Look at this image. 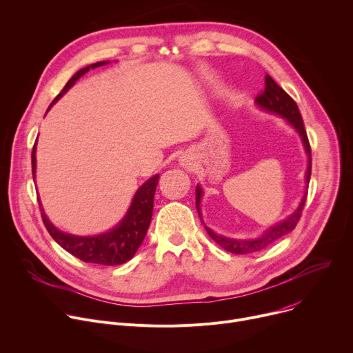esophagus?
<instances>
[{
  "mask_svg": "<svg viewBox=\"0 0 353 353\" xmlns=\"http://www.w3.org/2000/svg\"><path fill=\"white\" fill-rule=\"evenodd\" d=\"M186 165H188V164H186Z\"/></svg>",
  "mask_w": 353,
  "mask_h": 353,
  "instance_id": "esophagus-1",
  "label": "esophagus"
}]
</instances>
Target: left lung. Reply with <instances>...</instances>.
I'll list each match as a JSON object with an SVG mask.
<instances>
[{
  "label": "left lung",
  "instance_id": "left-lung-1",
  "mask_svg": "<svg viewBox=\"0 0 353 353\" xmlns=\"http://www.w3.org/2000/svg\"><path fill=\"white\" fill-rule=\"evenodd\" d=\"M255 102L266 109L270 110L273 113H278L281 116H283L285 119L299 132V134L301 136L304 148L308 154V167H307V174H305V181L307 183L310 182V176H311V147H310V141L304 129V123L301 119L300 110L297 108V103L293 101V98L282 88L279 87L273 78L270 75H265V88L263 91L255 98ZM201 198H202V189L198 186L196 188V209L198 213L201 216ZM305 199H307V192L304 193V196L297 208V210L285 221L273 225L272 228H269L263 236L258 240H252V241H241V240H232V239H225L221 236H217L214 231H212L209 227H205L208 234L210 236V239H213L221 248H224L225 251L231 252V254H239V255H244V254H252L256 251H261L263 248H266L268 245H270L273 241H276L278 239L286 236L288 232L293 231L294 227L297 225L300 217H301V212L304 209L305 205Z\"/></svg>",
  "mask_w": 353,
  "mask_h": 353
}]
</instances>
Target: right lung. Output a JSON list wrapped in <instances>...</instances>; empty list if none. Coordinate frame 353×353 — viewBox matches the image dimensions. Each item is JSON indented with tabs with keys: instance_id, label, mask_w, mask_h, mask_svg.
<instances>
[{
	"instance_id": "obj_1",
	"label": "right lung",
	"mask_w": 353,
	"mask_h": 353,
	"mask_svg": "<svg viewBox=\"0 0 353 353\" xmlns=\"http://www.w3.org/2000/svg\"><path fill=\"white\" fill-rule=\"evenodd\" d=\"M105 63L106 61L95 63L85 68H81L80 71H77L70 78L68 83L64 85L61 92L53 99V102L50 103L48 110L53 106V103H56V101H59V98H61L74 85V83L78 80V78L84 75L90 68L103 65ZM34 152H36V143L33 144V148H32L33 179H34V172H36ZM159 178H160V175H155L152 178H150L144 185H141V188L134 194L133 202H132L130 209H129L128 214L125 216V219L113 230H110L109 232L101 234V236L75 237V236H71V234L61 232L48 220L46 214L43 213V209L41 208L43 224H45L46 230L49 231L50 236L53 237V240L61 248H64L67 252L77 256L78 259H81L84 262H90V263H99V265H108V266L125 263L134 256L136 251L141 245L145 234H147V230H148V225L151 221V216H152L154 193H155L157 183H159ZM39 206H42L41 202H39Z\"/></svg>"
}]
</instances>
